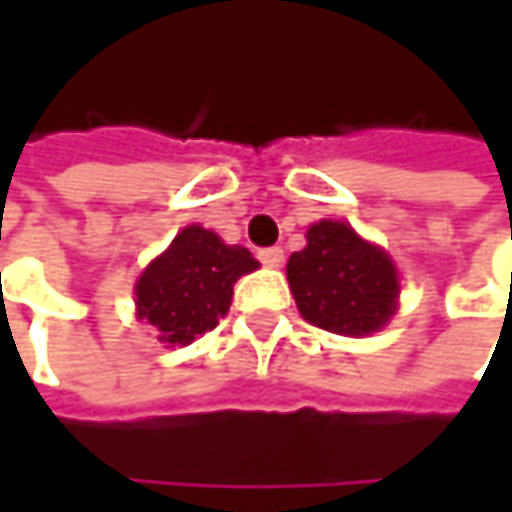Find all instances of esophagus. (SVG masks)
Wrapping results in <instances>:
<instances>
[{
  "mask_svg": "<svg viewBox=\"0 0 512 512\" xmlns=\"http://www.w3.org/2000/svg\"><path fill=\"white\" fill-rule=\"evenodd\" d=\"M257 257H260V263H263V266H272V269H278V266L284 263V249H278V246H272V249H260V252H257Z\"/></svg>",
  "mask_w": 512,
  "mask_h": 512,
  "instance_id": "1",
  "label": "esophagus"
}]
</instances>
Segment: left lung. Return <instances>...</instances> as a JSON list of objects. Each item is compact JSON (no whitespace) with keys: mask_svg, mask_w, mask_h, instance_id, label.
I'll list each match as a JSON object with an SVG mask.
<instances>
[{"mask_svg":"<svg viewBox=\"0 0 512 512\" xmlns=\"http://www.w3.org/2000/svg\"><path fill=\"white\" fill-rule=\"evenodd\" d=\"M305 249L287 260V281L299 314L335 335L364 338L397 311V266L347 222L323 219L308 228Z\"/></svg>","mask_w":512,"mask_h":512,"instance_id":"8db88e82","label":"left lung"}]
</instances>
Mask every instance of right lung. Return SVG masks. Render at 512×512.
<instances>
[{
  "mask_svg": "<svg viewBox=\"0 0 512 512\" xmlns=\"http://www.w3.org/2000/svg\"><path fill=\"white\" fill-rule=\"evenodd\" d=\"M255 269L249 249L228 246L213 231L189 225L139 275L136 314L154 329L159 344L186 347L219 326L237 278Z\"/></svg>",
  "mask_w": 512,
  "mask_h": 512,
  "instance_id": "add662e5",
  "label": "right lung"
}]
</instances>
